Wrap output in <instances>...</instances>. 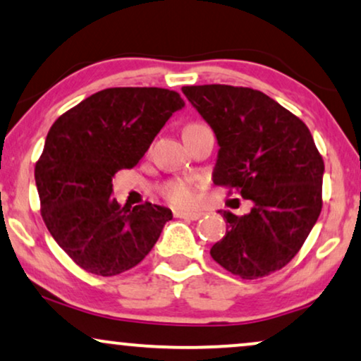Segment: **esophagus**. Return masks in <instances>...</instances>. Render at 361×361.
<instances>
[{
    "instance_id": "obj_1",
    "label": "esophagus",
    "mask_w": 361,
    "mask_h": 361,
    "mask_svg": "<svg viewBox=\"0 0 361 361\" xmlns=\"http://www.w3.org/2000/svg\"><path fill=\"white\" fill-rule=\"evenodd\" d=\"M176 217L179 219H189V221H197L202 217V212H195V210H176Z\"/></svg>"
}]
</instances>
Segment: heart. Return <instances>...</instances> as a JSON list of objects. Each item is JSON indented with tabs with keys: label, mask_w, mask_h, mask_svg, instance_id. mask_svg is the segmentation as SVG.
I'll use <instances>...</instances> for the list:
<instances>
[{
	"label": "heart",
	"mask_w": 361,
	"mask_h": 361,
	"mask_svg": "<svg viewBox=\"0 0 361 361\" xmlns=\"http://www.w3.org/2000/svg\"><path fill=\"white\" fill-rule=\"evenodd\" d=\"M195 126V124H190ZM189 128V126H187ZM162 194L167 200L177 205H189L195 199V185L192 180L176 179L169 180L162 185Z\"/></svg>",
	"instance_id": "b5f03b06"
}]
</instances>
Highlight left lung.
I'll use <instances>...</instances> for the list:
<instances>
[{
  "instance_id": "obj_1",
  "label": "left lung",
  "mask_w": 361,
  "mask_h": 361,
  "mask_svg": "<svg viewBox=\"0 0 361 361\" xmlns=\"http://www.w3.org/2000/svg\"><path fill=\"white\" fill-rule=\"evenodd\" d=\"M182 92L217 139L214 184L252 202L245 215L219 210L227 231L210 255L247 280L277 272L297 255L322 210L325 166L310 130L255 89L205 84Z\"/></svg>"
}]
</instances>
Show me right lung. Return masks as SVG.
Returning <instances> with one entry per match:
<instances>
[{"mask_svg":"<svg viewBox=\"0 0 361 361\" xmlns=\"http://www.w3.org/2000/svg\"><path fill=\"white\" fill-rule=\"evenodd\" d=\"M185 102L162 87H109L51 126L35 179L41 215L58 245L89 274L133 269L157 242L171 209L128 207L112 197V177L133 169Z\"/></svg>","mask_w":361,"mask_h":361,"instance_id":"add662e5","label":"right lung"}]
</instances>
